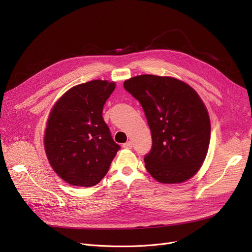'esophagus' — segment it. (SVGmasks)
<instances>
[{
	"label": "esophagus",
	"mask_w": 252,
	"mask_h": 252,
	"mask_svg": "<svg viewBox=\"0 0 252 252\" xmlns=\"http://www.w3.org/2000/svg\"><path fill=\"white\" fill-rule=\"evenodd\" d=\"M123 147L126 148V149H130L131 147H133V143H131V142H126V143H125L123 145Z\"/></svg>",
	"instance_id": "1"
}]
</instances>
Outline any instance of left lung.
Returning a JSON list of instances; mask_svg holds the SVG:
<instances>
[{
    "label": "left lung",
    "mask_w": 252,
    "mask_h": 252,
    "mask_svg": "<svg viewBox=\"0 0 252 252\" xmlns=\"http://www.w3.org/2000/svg\"><path fill=\"white\" fill-rule=\"evenodd\" d=\"M142 105L151 130L152 147L144 161L163 184L183 183L201 167L209 146L210 121L193 88L169 76L142 74L124 83Z\"/></svg>",
    "instance_id": "left-lung-1"
}]
</instances>
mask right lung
Listing matches in <instances>:
<instances>
[{
    "label": "right lung",
    "instance_id": "right-lung-1",
    "mask_svg": "<svg viewBox=\"0 0 252 252\" xmlns=\"http://www.w3.org/2000/svg\"><path fill=\"white\" fill-rule=\"evenodd\" d=\"M114 89L115 83L101 79L77 85L51 110L45 151L55 173L73 186H95L121 149L102 116L103 106Z\"/></svg>",
    "mask_w": 252,
    "mask_h": 252
}]
</instances>
